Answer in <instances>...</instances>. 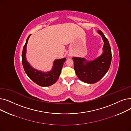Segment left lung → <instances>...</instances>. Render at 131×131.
<instances>
[{"label":"left lung","instance_id":"left-lung-1","mask_svg":"<svg viewBox=\"0 0 131 131\" xmlns=\"http://www.w3.org/2000/svg\"><path fill=\"white\" fill-rule=\"evenodd\" d=\"M97 32L104 41L103 53L100 57L90 62L83 58H72L76 75L82 82L89 84L95 83L100 80L108 71L111 62V50L108 40L100 30H98ZM84 61L86 62L85 64Z\"/></svg>","mask_w":131,"mask_h":131}]
</instances>
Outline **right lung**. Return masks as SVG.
Segmentation results:
<instances>
[{"label":"right lung","mask_w":131,"mask_h":131,"mask_svg":"<svg viewBox=\"0 0 131 131\" xmlns=\"http://www.w3.org/2000/svg\"><path fill=\"white\" fill-rule=\"evenodd\" d=\"M30 36V35L27 39L26 42L23 46L22 53V62L24 70L30 79L37 85L42 87L51 86L54 84L59 79L62 68L66 59L64 58L56 60L54 61L53 69L48 72L43 73L33 69L29 65L26 58V47Z\"/></svg>","instance_id":"add662e5"}]
</instances>
